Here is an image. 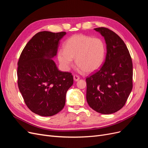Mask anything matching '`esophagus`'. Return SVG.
I'll use <instances>...</instances> for the list:
<instances>
[{
	"mask_svg": "<svg viewBox=\"0 0 148 148\" xmlns=\"http://www.w3.org/2000/svg\"><path fill=\"white\" fill-rule=\"evenodd\" d=\"M73 79H74L75 81H76V82L78 81V80L79 79V76L77 75H73Z\"/></svg>",
	"mask_w": 148,
	"mask_h": 148,
	"instance_id": "obj_1",
	"label": "esophagus"
}]
</instances>
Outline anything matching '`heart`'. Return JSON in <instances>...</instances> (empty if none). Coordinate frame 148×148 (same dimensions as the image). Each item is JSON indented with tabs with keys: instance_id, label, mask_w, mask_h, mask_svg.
<instances>
[{
	"instance_id": "obj_1",
	"label": "heart",
	"mask_w": 148,
	"mask_h": 148,
	"mask_svg": "<svg viewBox=\"0 0 148 148\" xmlns=\"http://www.w3.org/2000/svg\"><path fill=\"white\" fill-rule=\"evenodd\" d=\"M106 52V44L102 39L80 34L66 40L65 48H60L58 51L57 58L64 70H69L75 58V63L80 70L92 73L102 65Z\"/></svg>"
}]
</instances>
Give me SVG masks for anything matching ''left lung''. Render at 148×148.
I'll return each instance as SVG.
<instances>
[{
  "instance_id": "obj_1",
  "label": "left lung",
  "mask_w": 148,
  "mask_h": 148,
  "mask_svg": "<svg viewBox=\"0 0 148 148\" xmlns=\"http://www.w3.org/2000/svg\"><path fill=\"white\" fill-rule=\"evenodd\" d=\"M104 37L106 57L102 67L86 77V100L102 114H113L125 106L133 88V64L123 40L112 30L95 28Z\"/></svg>"
}]
</instances>
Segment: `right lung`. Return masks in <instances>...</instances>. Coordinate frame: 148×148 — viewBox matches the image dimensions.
Returning <instances> with one entry per match:
<instances>
[{
    "label": "right lung",
    "instance_id": "obj_1",
    "mask_svg": "<svg viewBox=\"0 0 148 148\" xmlns=\"http://www.w3.org/2000/svg\"><path fill=\"white\" fill-rule=\"evenodd\" d=\"M66 33L41 31L31 38L18 62V86L26 105L36 114L52 116L65 104L66 93L73 83L70 72L58 70L51 58Z\"/></svg>",
    "mask_w": 148,
    "mask_h": 148
}]
</instances>
